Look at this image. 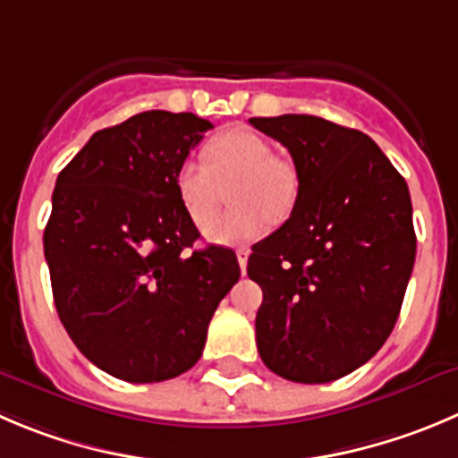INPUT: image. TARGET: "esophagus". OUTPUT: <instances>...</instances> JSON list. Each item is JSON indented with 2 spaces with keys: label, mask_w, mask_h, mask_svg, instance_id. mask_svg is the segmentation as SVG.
I'll return each instance as SVG.
<instances>
[{
  "label": "esophagus",
  "mask_w": 458,
  "mask_h": 458,
  "mask_svg": "<svg viewBox=\"0 0 458 458\" xmlns=\"http://www.w3.org/2000/svg\"><path fill=\"white\" fill-rule=\"evenodd\" d=\"M236 254H238V265H241V272L245 274V269H247V259H250V250H247V247H241V250H238Z\"/></svg>",
  "instance_id": "34e87169"
}]
</instances>
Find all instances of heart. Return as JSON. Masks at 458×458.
Returning <instances> with one entry per match:
<instances>
[{
    "label": "heart",
    "instance_id": "b5f03b06",
    "mask_svg": "<svg viewBox=\"0 0 458 458\" xmlns=\"http://www.w3.org/2000/svg\"><path fill=\"white\" fill-rule=\"evenodd\" d=\"M232 183L237 208L204 226V238L217 245L256 241L269 217H287L299 198L294 161L272 152V143L250 128L220 132L204 146V161L184 159L175 173L177 198L195 225L206 222Z\"/></svg>",
    "mask_w": 458,
    "mask_h": 458
}]
</instances>
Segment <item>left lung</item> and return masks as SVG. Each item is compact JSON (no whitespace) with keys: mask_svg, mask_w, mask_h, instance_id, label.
<instances>
[{"mask_svg":"<svg viewBox=\"0 0 458 458\" xmlns=\"http://www.w3.org/2000/svg\"><path fill=\"white\" fill-rule=\"evenodd\" d=\"M250 123L299 171L290 217L247 263L263 290L256 346L285 380L333 382L369 362L398 321L416 259L407 182L360 130L310 114Z\"/></svg>","mask_w":458,"mask_h":458,"instance_id":"left-lung-1","label":"left lung"}]
</instances>
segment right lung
Segmentation results:
<instances>
[{"label":"right lung","mask_w":458,"mask_h":458,"mask_svg":"<svg viewBox=\"0 0 458 458\" xmlns=\"http://www.w3.org/2000/svg\"><path fill=\"white\" fill-rule=\"evenodd\" d=\"M213 123L150 110L91 134L60 171L45 229L55 310L78 351L125 382H161L202 355L217 303L241 278L199 232L175 173Z\"/></svg>","instance_id":"obj_1"}]
</instances>
